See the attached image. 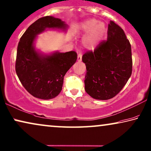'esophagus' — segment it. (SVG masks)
Listing matches in <instances>:
<instances>
[{"label":"esophagus","instance_id":"1","mask_svg":"<svg viewBox=\"0 0 151 151\" xmlns=\"http://www.w3.org/2000/svg\"><path fill=\"white\" fill-rule=\"evenodd\" d=\"M82 54L81 53V52H80L78 55V60L79 61V62H80V61L82 60Z\"/></svg>","mask_w":151,"mask_h":151}]
</instances>
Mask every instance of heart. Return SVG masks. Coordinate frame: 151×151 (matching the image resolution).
Here are the masks:
<instances>
[{"label": "heart", "instance_id": "b5f03b06", "mask_svg": "<svg viewBox=\"0 0 151 151\" xmlns=\"http://www.w3.org/2000/svg\"><path fill=\"white\" fill-rule=\"evenodd\" d=\"M78 31L86 33L83 38V43L87 48H94L102 40L106 29L103 22L95 19H86L80 24Z\"/></svg>", "mask_w": 151, "mask_h": 151}]
</instances>
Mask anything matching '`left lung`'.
I'll list each match as a JSON object with an SVG mask.
<instances>
[{"mask_svg":"<svg viewBox=\"0 0 151 151\" xmlns=\"http://www.w3.org/2000/svg\"><path fill=\"white\" fill-rule=\"evenodd\" d=\"M86 67L85 91L94 99H112L123 89L132 73V47L124 30L114 21L108 38L82 56Z\"/></svg>","mask_w":151,"mask_h":151,"instance_id":"left-lung-1","label":"left lung"}]
</instances>
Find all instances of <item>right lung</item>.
Here are the masks:
<instances>
[{"mask_svg":"<svg viewBox=\"0 0 151 151\" xmlns=\"http://www.w3.org/2000/svg\"><path fill=\"white\" fill-rule=\"evenodd\" d=\"M67 26L60 19L45 16L27 28L18 43L16 71L19 81L30 95L41 99L56 97L63 88L64 76L77 60V53L70 51L43 55L33 46L38 34L45 28L65 30Z\"/></svg>","mask_w":151,"mask_h":151,"instance_id":"1","label":"right lung"}]
</instances>
